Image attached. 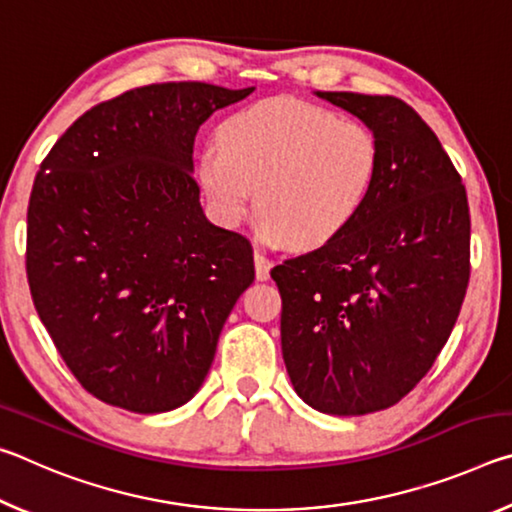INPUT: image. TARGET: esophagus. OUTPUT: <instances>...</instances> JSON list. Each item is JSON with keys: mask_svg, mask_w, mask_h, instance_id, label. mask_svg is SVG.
Here are the masks:
<instances>
[{"mask_svg": "<svg viewBox=\"0 0 512 512\" xmlns=\"http://www.w3.org/2000/svg\"><path fill=\"white\" fill-rule=\"evenodd\" d=\"M271 266H273L271 259L264 257L262 253H259V250H255V275H257L259 282L268 280V275H271Z\"/></svg>", "mask_w": 512, "mask_h": 512, "instance_id": "esophagus-1", "label": "esophagus"}]
</instances>
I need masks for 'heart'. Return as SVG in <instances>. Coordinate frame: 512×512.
<instances>
[{
	"mask_svg": "<svg viewBox=\"0 0 512 512\" xmlns=\"http://www.w3.org/2000/svg\"><path fill=\"white\" fill-rule=\"evenodd\" d=\"M379 164L377 137L359 119L275 97L225 119L221 142L198 153L196 176L221 221H244L257 196L266 241L318 248L359 219Z\"/></svg>",
	"mask_w": 512,
	"mask_h": 512,
	"instance_id": "1",
	"label": "heart"
}]
</instances>
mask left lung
I'll return each mask as SVG.
<instances>
[{"mask_svg": "<svg viewBox=\"0 0 512 512\" xmlns=\"http://www.w3.org/2000/svg\"><path fill=\"white\" fill-rule=\"evenodd\" d=\"M379 142L368 205L348 230L275 266L282 357L296 393L329 415L388 409L443 350L470 280L461 176L409 103L316 92Z\"/></svg>", "mask_w": 512, "mask_h": 512, "instance_id": "1", "label": "left lung"}]
</instances>
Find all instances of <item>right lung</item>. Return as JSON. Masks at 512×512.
<instances>
[{
    "instance_id": "obj_1",
    "label": "right lung",
    "mask_w": 512,
    "mask_h": 512,
    "mask_svg": "<svg viewBox=\"0 0 512 512\" xmlns=\"http://www.w3.org/2000/svg\"><path fill=\"white\" fill-rule=\"evenodd\" d=\"M255 88L153 83L85 112L54 144L27 212L33 305L85 391L133 413L192 400L255 280L246 237L207 221L194 137Z\"/></svg>"
}]
</instances>
